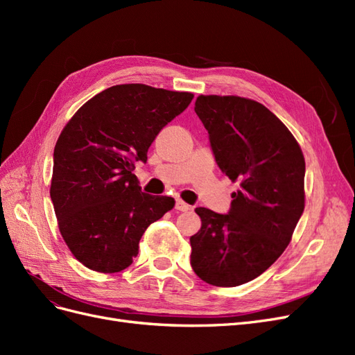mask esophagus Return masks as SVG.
<instances>
[{"mask_svg": "<svg viewBox=\"0 0 355 355\" xmlns=\"http://www.w3.org/2000/svg\"><path fill=\"white\" fill-rule=\"evenodd\" d=\"M192 207L189 206V204H187L185 201L182 200H176V210L179 211H189Z\"/></svg>", "mask_w": 355, "mask_h": 355, "instance_id": "1", "label": "esophagus"}]
</instances>
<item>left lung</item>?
<instances>
[{"label":"left lung","mask_w":355,"mask_h":355,"mask_svg":"<svg viewBox=\"0 0 355 355\" xmlns=\"http://www.w3.org/2000/svg\"><path fill=\"white\" fill-rule=\"evenodd\" d=\"M196 112L209 132L220 170L240 189L231 210L197 207L191 266L211 286L252 282L286 250L305 209V158L295 136L259 102L200 94Z\"/></svg>","instance_id":"obj_1"}]
</instances>
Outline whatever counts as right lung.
<instances>
[{
	"label": "right lung",
	"instance_id": "add662e5",
	"mask_svg": "<svg viewBox=\"0 0 355 355\" xmlns=\"http://www.w3.org/2000/svg\"><path fill=\"white\" fill-rule=\"evenodd\" d=\"M194 94L120 84L96 94L63 127L55 146L50 197L68 249L89 270L114 274L137 256L153 222L175 207L171 197L145 194L135 161Z\"/></svg>",
	"mask_w": 355,
	"mask_h": 355
}]
</instances>
